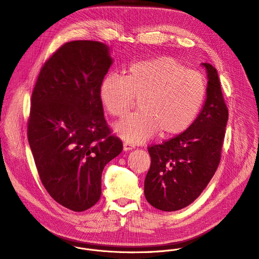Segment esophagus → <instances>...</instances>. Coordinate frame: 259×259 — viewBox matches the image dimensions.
Returning a JSON list of instances; mask_svg holds the SVG:
<instances>
[{
    "label": "esophagus",
    "mask_w": 259,
    "mask_h": 259,
    "mask_svg": "<svg viewBox=\"0 0 259 259\" xmlns=\"http://www.w3.org/2000/svg\"><path fill=\"white\" fill-rule=\"evenodd\" d=\"M132 149H134V145H131V144L127 143V142L123 144V150H124L125 152H127V151H130V150H132Z\"/></svg>",
    "instance_id": "esophagus-1"
}]
</instances>
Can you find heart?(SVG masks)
I'll use <instances>...</instances> for the list:
<instances>
[{
  "label": "heart",
  "mask_w": 259,
  "mask_h": 259,
  "mask_svg": "<svg viewBox=\"0 0 259 259\" xmlns=\"http://www.w3.org/2000/svg\"><path fill=\"white\" fill-rule=\"evenodd\" d=\"M99 99L108 115L123 118L139 99V110L116 125L130 143H141L160 132L172 137L186 132L197 120L207 94L202 72L179 60L161 56L131 64L124 78L110 73L99 86Z\"/></svg>",
  "instance_id": "1"
}]
</instances>
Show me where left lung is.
I'll list each match as a JSON object with an SVG mask.
<instances>
[{
	"instance_id": "left-lung-1",
	"label": "left lung",
	"mask_w": 259,
	"mask_h": 259,
	"mask_svg": "<svg viewBox=\"0 0 259 259\" xmlns=\"http://www.w3.org/2000/svg\"><path fill=\"white\" fill-rule=\"evenodd\" d=\"M202 65L207 71V94L197 120L186 132L149 146L152 162L144 180V196L162 211L192 204L219 165L229 110L217 70L210 63Z\"/></svg>"
}]
</instances>
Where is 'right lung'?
I'll list each match as a JSON object with an SVG mask.
<instances>
[{"instance_id":"obj_1","label":"right lung","mask_w":259,"mask_h":259,"mask_svg":"<svg viewBox=\"0 0 259 259\" xmlns=\"http://www.w3.org/2000/svg\"><path fill=\"white\" fill-rule=\"evenodd\" d=\"M112 64L103 43H65L44 63L31 94L27 136L41 181L76 212L98 202L103 168L123 150L110 135L98 93Z\"/></svg>"}]
</instances>
